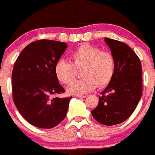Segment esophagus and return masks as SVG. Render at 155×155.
I'll return each mask as SVG.
<instances>
[{
  "label": "esophagus",
  "mask_w": 155,
  "mask_h": 155,
  "mask_svg": "<svg viewBox=\"0 0 155 155\" xmlns=\"http://www.w3.org/2000/svg\"><path fill=\"white\" fill-rule=\"evenodd\" d=\"M75 97H79V98H84V97H85V96L82 95V94H76V95H75Z\"/></svg>",
  "instance_id": "esophagus-1"
}]
</instances>
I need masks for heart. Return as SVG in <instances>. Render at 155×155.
Wrapping results in <instances>:
<instances>
[{
	"label": "heart",
	"mask_w": 155,
	"mask_h": 155,
	"mask_svg": "<svg viewBox=\"0 0 155 155\" xmlns=\"http://www.w3.org/2000/svg\"><path fill=\"white\" fill-rule=\"evenodd\" d=\"M71 63L64 60L58 61L54 73L63 84H70L76 75V70L82 68L84 79L72 83L67 88L71 94H84L97 87H104L114 76L116 61L110 53L89 45H82L70 54Z\"/></svg>",
	"instance_id": "obj_1"
}]
</instances>
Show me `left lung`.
I'll return each mask as SVG.
<instances>
[{"instance_id":"8db88e82","label":"left lung","mask_w":155,"mask_h":155,"mask_svg":"<svg viewBox=\"0 0 155 155\" xmlns=\"http://www.w3.org/2000/svg\"><path fill=\"white\" fill-rule=\"evenodd\" d=\"M104 41L115 59V73L91 115L100 124L113 126L127 120L139 104L142 94V65L127 44L109 38H104Z\"/></svg>"}]
</instances>
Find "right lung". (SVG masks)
<instances>
[{"instance_id":"right-lung-1","label":"right lung","mask_w":155,"mask_h":155,"mask_svg":"<svg viewBox=\"0 0 155 155\" xmlns=\"http://www.w3.org/2000/svg\"><path fill=\"white\" fill-rule=\"evenodd\" d=\"M67 44L39 40L27 45L15 62L12 72L14 104L22 117L36 127L51 129L65 118L72 97L50 96L64 92L54 67Z\"/></svg>"}]
</instances>
